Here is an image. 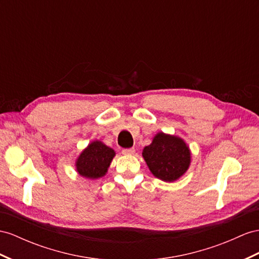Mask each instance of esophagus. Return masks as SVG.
<instances>
[{"label": "esophagus", "instance_id": "34e87169", "mask_svg": "<svg viewBox=\"0 0 259 259\" xmlns=\"http://www.w3.org/2000/svg\"><path fill=\"white\" fill-rule=\"evenodd\" d=\"M122 153L125 155H131L135 153V149L134 148H129V149H123L122 150Z\"/></svg>", "mask_w": 259, "mask_h": 259}]
</instances>
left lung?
<instances>
[{
    "instance_id": "obj_1",
    "label": "left lung",
    "mask_w": 259,
    "mask_h": 259,
    "mask_svg": "<svg viewBox=\"0 0 259 259\" xmlns=\"http://www.w3.org/2000/svg\"><path fill=\"white\" fill-rule=\"evenodd\" d=\"M142 155L151 173L164 182L178 180L190 164V151L183 139L163 132L143 149Z\"/></svg>"
}]
</instances>
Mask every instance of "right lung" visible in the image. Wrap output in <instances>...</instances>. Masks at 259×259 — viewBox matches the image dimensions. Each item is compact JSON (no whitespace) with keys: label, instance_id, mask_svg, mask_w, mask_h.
Listing matches in <instances>:
<instances>
[{"label":"right lung","instance_id":"add662e5","mask_svg":"<svg viewBox=\"0 0 259 259\" xmlns=\"http://www.w3.org/2000/svg\"><path fill=\"white\" fill-rule=\"evenodd\" d=\"M115 151L101 141H94L86 148L76 160L77 173L90 180L103 177L115 156Z\"/></svg>","mask_w":259,"mask_h":259}]
</instances>
